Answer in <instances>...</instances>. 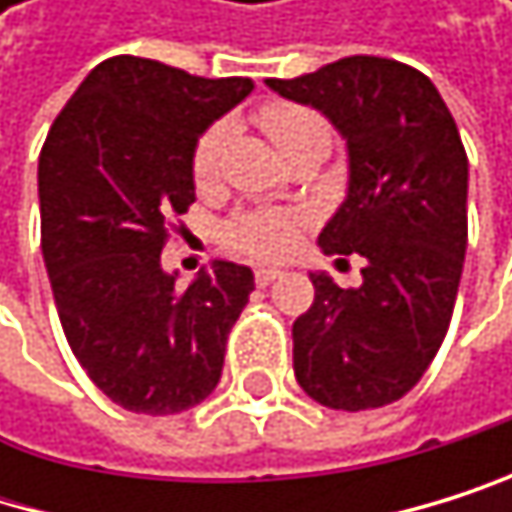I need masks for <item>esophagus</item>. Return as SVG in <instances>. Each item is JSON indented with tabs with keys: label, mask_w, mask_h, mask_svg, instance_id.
<instances>
[{
	"label": "esophagus",
	"mask_w": 512,
	"mask_h": 512,
	"mask_svg": "<svg viewBox=\"0 0 512 512\" xmlns=\"http://www.w3.org/2000/svg\"><path fill=\"white\" fill-rule=\"evenodd\" d=\"M279 276H282V273H279V270H270V267H258V270H254V282H258L261 288L270 285V282H276Z\"/></svg>",
	"instance_id": "1"
}]
</instances>
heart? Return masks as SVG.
<instances>
[{
	"instance_id": "1",
	"label": "heart",
	"mask_w": 512,
	"mask_h": 512,
	"mask_svg": "<svg viewBox=\"0 0 512 512\" xmlns=\"http://www.w3.org/2000/svg\"><path fill=\"white\" fill-rule=\"evenodd\" d=\"M258 125L267 131L270 141L279 147L282 156L298 150L304 144H331L328 122L301 104L291 101H270L258 110ZM230 141V125L214 122L202 131L193 147V181L199 190H211L221 178V162ZM301 221L298 214L279 211V208H258L233 218L224 230V242L245 258L254 261H276L298 245Z\"/></svg>"
}]
</instances>
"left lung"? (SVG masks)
Masks as SVG:
<instances>
[{
    "instance_id": "1",
    "label": "left lung",
    "mask_w": 512,
    "mask_h": 512,
    "mask_svg": "<svg viewBox=\"0 0 512 512\" xmlns=\"http://www.w3.org/2000/svg\"><path fill=\"white\" fill-rule=\"evenodd\" d=\"M347 137L350 184L319 233L325 254L365 258L362 285L313 273L291 325L294 378L341 411L402 399L433 362L467 251V153L436 85L415 67L353 54L298 79H267Z\"/></svg>"
}]
</instances>
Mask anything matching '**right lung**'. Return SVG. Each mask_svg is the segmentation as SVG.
Instances as JSON below:
<instances>
[{
  "mask_svg": "<svg viewBox=\"0 0 512 512\" xmlns=\"http://www.w3.org/2000/svg\"><path fill=\"white\" fill-rule=\"evenodd\" d=\"M251 88L119 54L85 76L42 144L57 316L94 387L137 415H178L218 387L227 334L254 291L251 270L230 261L184 291L162 270L171 218L196 202L199 134Z\"/></svg>",
  "mask_w": 512,
  "mask_h": 512,
  "instance_id": "1",
  "label": "right lung"
}]
</instances>
